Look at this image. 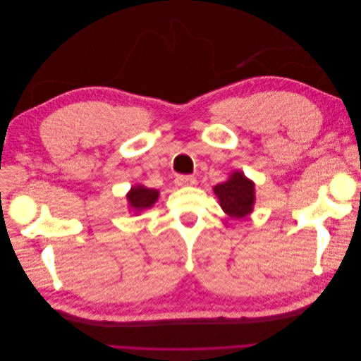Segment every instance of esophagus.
Instances as JSON below:
<instances>
[{
    "mask_svg": "<svg viewBox=\"0 0 361 361\" xmlns=\"http://www.w3.org/2000/svg\"><path fill=\"white\" fill-rule=\"evenodd\" d=\"M174 182H176L178 187H190V185L195 183V178L188 176V174H178L176 179H174Z\"/></svg>",
    "mask_w": 361,
    "mask_h": 361,
    "instance_id": "obj_1",
    "label": "esophagus"
}]
</instances>
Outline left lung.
<instances>
[{"label":"left lung","instance_id":"8db88e82","mask_svg":"<svg viewBox=\"0 0 361 361\" xmlns=\"http://www.w3.org/2000/svg\"><path fill=\"white\" fill-rule=\"evenodd\" d=\"M214 192L223 211L231 218H244L253 212L255 183L243 171H233L226 182L214 187Z\"/></svg>","mask_w":361,"mask_h":361}]
</instances>
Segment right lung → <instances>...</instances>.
<instances>
[{
    "mask_svg": "<svg viewBox=\"0 0 361 361\" xmlns=\"http://www.w3.org/2000/svg\"><path fill=\"white\" fill-rule=\"evenodd\" d=\"M158 197H159L158 190L146 188V187H143V185H137V187H133L126 195L129 209L134 211L135 214H140L141 211L149 209V207L154 206L155 202L158 200Z\"/></svg>",
    "mask_w": 361,
    "mask_h": 361,
    "instance_id": "add662e5",
    "label": "right lung"
}]
</instances>
